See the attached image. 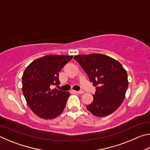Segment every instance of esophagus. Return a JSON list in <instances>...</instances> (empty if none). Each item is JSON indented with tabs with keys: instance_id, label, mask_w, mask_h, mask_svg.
<instances>
[{
	"instance_id": "1",
	"label": "esophagus",
	"mask_w": 150,
	"mask_h": 150,
	"mask_svg": "<svg viewBox=\"0 0 150 150\" xmlns=\"http://www.w3.org/2000/svg\"><path fill=\"white\" fill-rule=\"evenodd\" d=\"M74 92H75V93H77V94H83V93H84V92H83V91H75Z\"/></svg>"
}]
</instances>
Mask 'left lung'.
Masks as SVG:
<instances>
[{
  "label": "left lung",
  "instance_id": "obj_1",
  "mask_svg": "<svg viewBox=\"0 0 150 150\" xmlns=\"http://www.w3.org/2000/svg\"><path fill=\"white\" fill-rule=\"evenodd\" d=\"M74 58L96 87L87 110L99 117L114 112L123 102L128 86V75L121 63L100 54L78 55Z\"/></svg>",
  "mask_w": 150,
  "mask_h": 150
}]
</instances>
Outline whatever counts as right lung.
I'll return each instance as SVG.
<instances>
[{
	"label": "right lung",
	"instance_id": "1",
	"mask_svg": "<svg viewBox=\"0 0 150 150\" xmlns=\"http://www.w3.org/2000/svg\"><path fill=\"white\" fill-rule=\"evenodd\" d=\"M72 58V55H45L33 61L25 69L22 92L30 108L38 117L50 120L64 110L69 93L52 88L59 85V72Z\"/></svg>",
	"mask_w": 150,
	"mask_h": 150
}]
</instances>
